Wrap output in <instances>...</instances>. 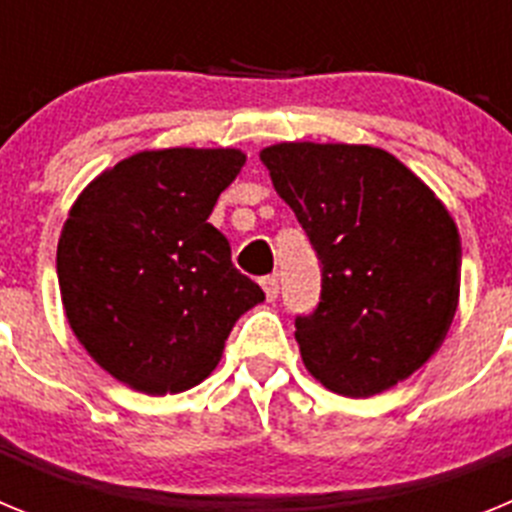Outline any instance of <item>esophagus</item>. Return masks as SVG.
I'll list each match as a JSON object with an SVG mask.
<instances>
[{
    "instance_id": "1",
    "label": "esophagus",
    "mask_w": 512,
    "mask_h": 512,
    "mask_svg": "<svg viewBox=\"0 0 512 512\" xmlns=\"http://www.w3.org/2000/svg\"><path fill=\"white\" fill-rule=\"evenodd\" d=\"M261 287H264L266 300L269 302L277 300V295H279V279L277 277H264L261 279Z\"/></svg>"
}]
</instances>
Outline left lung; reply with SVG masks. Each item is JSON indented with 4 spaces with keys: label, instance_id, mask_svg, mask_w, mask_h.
Returning a JSON list of instances; mask_svg holds the SVG:
<instances>
[{
    "label": "left lung",
    "instance_id": "1",
    "mask_svg": "<svg viewBox=\"0 0 512 512\" xmlns=\"http://www.w3.org/2000/svg\"><path fill=\"white\" fill-rule=\"evenodd\" d=\"M259 158L323 264L318 310L295 323L302 364L338 395L392 390L441 348L459 307L454 217L382 148L305 140Z\"/></svg>",
    "mask_w": 512,
    "mask_h": 512
}]
</instances>
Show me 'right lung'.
<instances>
[{"label":"right lung","instance_id":"1","mask_svg":"<svg viewBox=\"0 0 512 512\" xmlns=\"http://www.w3.org/2000/svg\"><path fill=\"white\" fill-rule=\"evenodd\" d=\"M246 164L238 148H158L81 189L56 269L76 341L117 382L176 395L205 382L235 320L264 302L207 223Z\"/></svg>","mask_w":512,"mask_h":512}]
</instances>
